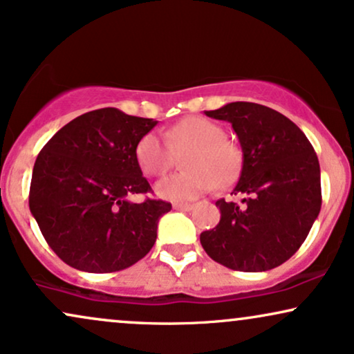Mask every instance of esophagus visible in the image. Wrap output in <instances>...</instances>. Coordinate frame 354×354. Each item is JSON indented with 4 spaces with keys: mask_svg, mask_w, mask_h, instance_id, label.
I'll list each match as a JSON object with an SVG mask.
<instances>
[{
    "mask_svg": "<svg viewBox=\"0 0 354 354\" xmlns=\"http://www.w3.org/2000/svg\"><path fill=\"white\" fill-rule=\"evenodd\" d=\"M194 208L192 203H174V210H180V212H190Z\"/></svg>",
    "mask_w": 354,
    "mask_h": 354,
    "instance_id": "34e87169",
    "label": "esophagus"
}]
</instances>
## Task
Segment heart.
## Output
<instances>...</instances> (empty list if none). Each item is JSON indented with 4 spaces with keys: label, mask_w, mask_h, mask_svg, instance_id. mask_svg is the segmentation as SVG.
Returning a JSON list of instances; mask_svg holds the SVG:
<instances>
[{
    "label": "heart",
    "mask_w": 354,
    "mask_h": 354,
    "mask_svg": "<svg viewBox=\"0 0 354 354\" xmlns=\"http://www.w3.org/2000/svg\"><path fill=\"white\" fill-rule=\"evenodd\" d=\"M189 149L184 172L156 184V194L170 202H187L218 185H228L241 169V152L225 139V131L207 118L189 116L165 129L164 138L151 131L138 141L136 159L147 176H162L174 164V151Z\"/></svg>",
    "instance_id": "heart-1"
}]
</instances>
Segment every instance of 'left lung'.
Masks as SVG:
<instances>
[{
	"instance_id": "obj_1",
	"label": "left lung",
	"mask_w": 354,
	"mask_h": 354,
	"mask_svg": "<svg viewBox=\"0 0 354 354\" xmlns=\"http://www.w3.org/2000/svg\"><path fill=\"white\" fill-rule=\"evenodd\" d=\"M205 115L228 121L239 139L243 165L233 194L218 200L220 223L200 234L205 252L243 272L286 263L302 246L322 207L320 164L310 141L289 118L250 102H234Z\"/></svg>"
}]
</instances>
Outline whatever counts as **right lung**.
Returning <instances> with one entry per match:
<instances>
[{
	"label": "right lung",
	"instance_id": "1",
	"mask_svg": "<svg viewBox=\"0 0 354 354\" xmlns=\"http://www.w3.org/2000/svg\"><path fill=\"white\" fill-rule=\"evenodd\" d=\"M156 124L102 108L65 124L39 152L29 208L64 263L85 272H116L154 246L159 218L172 205L149 198L133 203L128 197L151 190L136 146Z\"/></svg>",
	"mask_w": 354,
	"mask_h": 354
}]
</instances>
